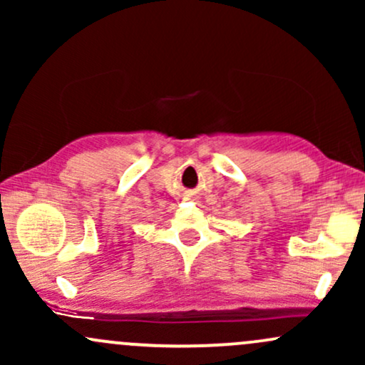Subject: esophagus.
Masks as SVG:
<instances>
[{"mask_svg":"<svg viewBox=\"0 0 365 365\" xmlns=\"http://www.w3.org/2000/svg\"><path fill=\"white\" fill-rule=\"evenodd\" d=\"M188 199H194V197H190V195H188Z\"/></svg>","mask_w":365,"mask_h":365,"instance_id":"obj_1","label":"esophagus"}]
</instances>
